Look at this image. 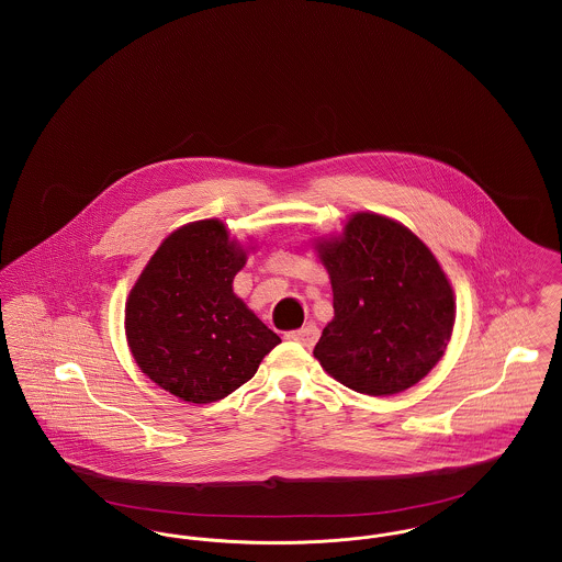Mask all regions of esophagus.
<instances>
[{"label": "esophagus", "mask_w": 562, "mask_h": 562, "mask_svg": "<svg viewBox=\"0 0 562 562\" xmlns=\"http://www.w3.org/2000/svg\"><path fill=\"white\" fill-rule=\"evenodd\" d=\"M318 337H321V330H318L314 324H307V326H303V328H296V330L286 333V339H289V341L301 344V346H305V348H312V346L318 341Z\"/></svg>", "instance_id": "1"}]
</instances>
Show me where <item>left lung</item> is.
Instances as JSON below:
<instances>
[{
  "instance_id": "left-lung-1",
  "label": "left lung",
  "mask_w": 562,
  "mask_h": 562,
  "mask_svg": "<svg viewBox=\"0 0 562 562\" xmlns=\"http://www.w3.org/2000/svg\"><path fill=\"white\" fill-rule=\"evenodd\" d=\"M335 318L314 356L349 390L392 396L436 367L451 339L453 289L428 246L381 214H353L318 244Z\"/></svg>"
}]
</instances>
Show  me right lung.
I'll list each match as a JSON object with an SVG mask.
<instances>
[{
  "label": "right lung",
  "instance_id": "add662e5",
  "mask_svg": "<svg viewBox=\"0 0 562 562\" xmlns=\"http://www.w3.org/2000/svg\"><path fill=\"white\" fill-rule=\"evenodd\" d=\"M246 252L221 221L172 232L143 269L126 303L136 364L181 401L209 404L257 373L280 337L234 294Z\"/></svg>",
  "mask_w": 562,
  "mask_h": 562
}]
</instances>
